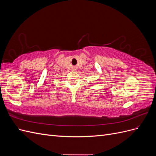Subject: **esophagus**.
<instances>
[{"label":"esophagus","mask_w":156,"mask_h":156,"mask_svg":"<svg viewBox=\"0 0 156 156\" xmlns=\"http://www.w3.org/2000/svg\"><path fill=\"white\" fill-rule=\"evenodd\" d=\"M73 70H75V69H73Z\"/></svg>","instance_id":"obj_1"}]
</instances>
